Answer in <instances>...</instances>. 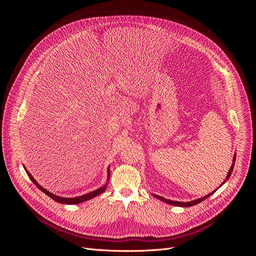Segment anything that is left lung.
I'll use <instances>...</instances> for the list:
<instances>
[{"label":"left lung","mask_w":256,"mask_h":256,"mask_svg":"<svg viewBox=\"0 0 256 256\" xmlns=\"http://www.w3.org/2000/svg\"><path fill=\"white\" fill-rule=\"evenodd\" d=\"M236 156V154H234V160H232V167H230V171H228V174H227V176H226V180L223 182V184H224V182H226V180H228V178H230V176H232V170H234V167ZM222 184H221V186H222ZM214 192H212V193L208 194V195H206V196H204V197H201V198H199V199H196V200H193V201H189V202H178V201H173V200H169V199H166V198L160 197V196H158V195H154V197H156V198H158V199H160V200L164 201V202H166V204H168L176 206H182V208H184V206H186V208H189V206H195V204H197L201 202V201L206 200L208 197H210V195H212V194H214Z\"/></svg>","instance_id":"1"}]
</instances>
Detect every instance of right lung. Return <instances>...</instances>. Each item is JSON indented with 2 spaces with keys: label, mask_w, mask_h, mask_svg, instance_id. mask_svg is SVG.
Segmentation results:
<instances>
[{
  "label": "right lung",
  "mask_w": 256,
  "mask_h": 256,
  "mask_svg": "<svg viewBox=\"0 0 256 256\" xmlns=\"http://www.w3.org/2000/svg\"><path fill=\"white\" fill-rule=\"evenodd\" d=\"M24 170H26V174H28V176L30 178V180L35 184V186H37V188H38V189H39L40 191H42L44 194H46L48 196H50L52 200H55V201H57V202L63 204H82V202H84V201H86V200H90V199H92L93 197H96V196L102 194V193L104 192V190L106 189V184L104 186L100 188V189H98V190H96V191H92V192H90V193H88V194H85V195H82V196H78V197H74V198H64V197L57 196V195H55V194H52V193L46 191V190L44 189V188H42V186H40V184L33 178V176L29 173L28 170H26V168H24ZM109 176H110V167L108 168V178H109Z\"/></svg>",
  "instance_id": "right-lung-1"
}]
</instances>
